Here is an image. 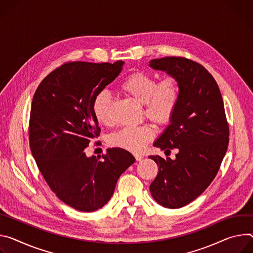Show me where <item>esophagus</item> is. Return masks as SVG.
Segmentation results:
<instances>
[{"label": "esophagus", "instance_id": "34e87169", "mask_svg": "<svg viewBox=\"0 0 253 253\" xmlns=\"http://www.w3.org/2000/svg\"><path fill=\"white\" fill-rule=\"evenodd\" d=\"M134 158H135V161H136V162H139V161L143 160V156H142V155L135 154V155H134Z\"/></svg>", "mask_w": 253, "mask_h": 253}]
</instances>
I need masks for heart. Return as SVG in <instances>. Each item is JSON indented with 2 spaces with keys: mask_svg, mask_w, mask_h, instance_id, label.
Here are the masks:
<instances>
[{
  "mask_svg": "<svg viewBox=\"0 0 253 253\" xmlns=\"http://www.w3.org/2000/svg\"><path fill=\"white\" fill-rule=\"evenodd\" d=\"M119 88L124 94L143 104L146 118L157 126H165L171 122L180 99V83L174 76H167L158 82L152 74L133 72L121 82ZM111 105L112 98L106 91H101L94 97L92 111L99 125L110 126L114 124ZM154 135V129L148 125L124 127L112 133L108 143L112 147L138 153L152 141Z\"/></svg>",
  "mask_w": 253,
  "mask_h": 253,
  "instance_id": "1",
  "label": "heart"
}]
</instances>
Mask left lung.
I'll return each mask as SVG.
<instances>
[{"label":"left lung","mask_w":253,"mask_h":253,"mask_svg":"<svg viewBox=\"0 0 253 253\" xmlns=\"http://www.w3.org/2000/svg\"><path fill=\"white\" fill-rule=\"evenodd\" d=\"M180 83V99L170 125L154 143L161 150L177 149L176 159L150 156L159 173L150 191L160 205L181 208L207 189L217 175L229 143L222 95L217 83L201 64L184 57L150 61Z\"/></svg>","instance_id":"1"}]
</instances>
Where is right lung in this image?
<instances>
[{
  "mask_svg": "<svg viewBox=\"0 0 253 253\" xmlns=\"http://www.w3.org/2000/svg\"><path fill=\"white\" fill-rule=\"evenodd\" d=\"M124 63L67 62L48 74L33 96L29 141L38 169L62 202L82 212L103 207L135 161L121 148L107 149L102 160L84 153L100 133L93 99L119 76Z\"/></svg>",
  "mask_w": 253,
  "mask_h": 253,
  "instance_id": "1",
  "label": "right lung"
}]
</instances>
